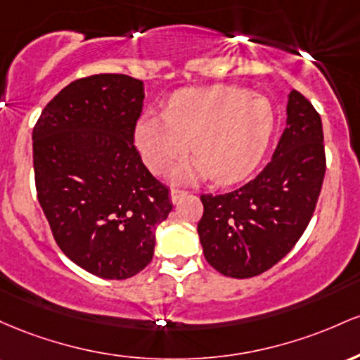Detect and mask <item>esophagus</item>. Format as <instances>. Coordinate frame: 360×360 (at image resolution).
<instances>
[{
	"label": "esophagus",
	"mask_w": 360,
	"mask_h": 360,
	"mask_svg": "<svg viewBox=\"0 0 360 360\" xmlns=\"http://www.w3.org/2000/svg\"><path fill=\"white\" fill-rule=\"evenodd\" d=\"M184 195H187V191H181V188H172V192H169V199L173 204H176Z\"/></svg>",
	"instance_id": "1"
}]
</instances>
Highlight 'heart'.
<instances>
[{
  "label": "heart",
  "instance_id": "1",
  "mask_svg": "<svg viewBox=\"0 0 360 360\" xmlns=\"http://www.w3.org/2000/svg\"><path fill=\"white\" fill-rule=\"evenodd\" d=\"M274 131L272 105L264 96L234 86L181 91L167 114L148 112L136 129V143L153 172L167 169L188 148L195 158L175 172L180 180L211 173L217 184L248 175L264 158Z\"/></svg>",
  "mask_w": 360,
  "mask_h": 360
}]
</instances>
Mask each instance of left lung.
<instances>
[{"mask_svg": "<svg viewBox=\"0 0 360 360\" xmlns=\"http://www.w3.org/2000/svg\"><path fill=\"white\" fill-rule=\"evenodd\" d=\"M320 114L292 90L288 126L272 160L236 191L200 195L197 231L204 257L219 274L248 278L282 260L308 228L325 179Z\"/></svg>", "mask_w": 360, "mask_h": 360, "instance_id": "obj_1", "label": "left lung"}]
</instances>
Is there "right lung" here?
I'll use <instances>...</instances> for the list:
<instances>
[{
	"label": "right lung",
	"mask_w": 360,
	"mask_h": 360,
	"mask_svg": "<svg viewBox=\"0 0 360 360\" xmlns=\"http://www.w3.org/2000/svg\"><path fill=\"white\" fill-rule=\"evenodd\" d=\"M143 102L141 79L88 76L46 105L32 134L37 199L56 243L110 281L151 262L156 228L173 207L134 146Z\"/></svg>",
	"instance_id": "1"
}]
</instances>
